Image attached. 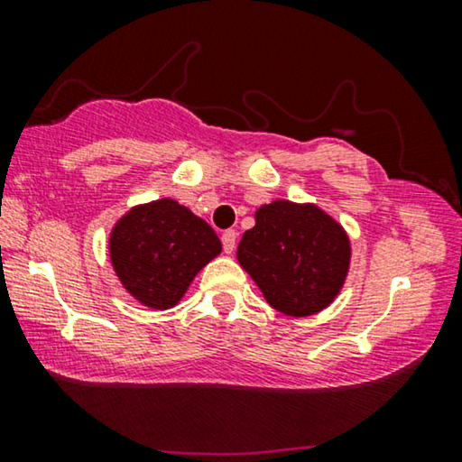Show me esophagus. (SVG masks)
I'll return each instance as SVG.
<instances>
[{
  "mask_svg": "<svg viewBox=\"0 0 462 462\" xmlns=\"http://www.w3.org/2000/svg\"><path fill=\"white\" fill-rule=\"evenodd\" d=\"M223 250L226 252V254H233V250H236V239H237V233L236 231H225L223 233Z\"/></svg>",
  "mask_w": 462,
  "mask_h": 462,
  "instance_id": "1",
  "label": "esophagus"
}]
</instances>
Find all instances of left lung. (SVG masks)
I'll use <instances>...</instances> for the list:
<instances>
[{"label": "left lung", "mask_w": 462, "mask_h": 462, "mask_svg": "<svg viewBox=\"0 0 462 462\" xmlns=\"http://www.w3.org/2000/svg\"><path fill=\"white\" fill-rule=\"evenodd\" d=\"M237 261L271 307L307 318L330 307L345 286L351 242L343 225L315 204L275 199L254 214Z\"/></svg>", "instance_id": "8db88e82"}]
</instances>
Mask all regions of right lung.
<instances>
[{
  "label": "right lung",
  "instance_id": "right-lung-1",
  "mask_svg": "<svg viewBox=\"0 0 462 462\" xmlns=\"http://www.w3.org/2000/svg\"><path fill=\"white\" fill-rule=\"evenodd\" d=\"M220 250L212 226L170 198L130 208L109 233L117 280L132 299L155 311L179 305Z\"/></svg>",
  "mask_w": 462,
  "mask_h": 462
}]
</instances>
